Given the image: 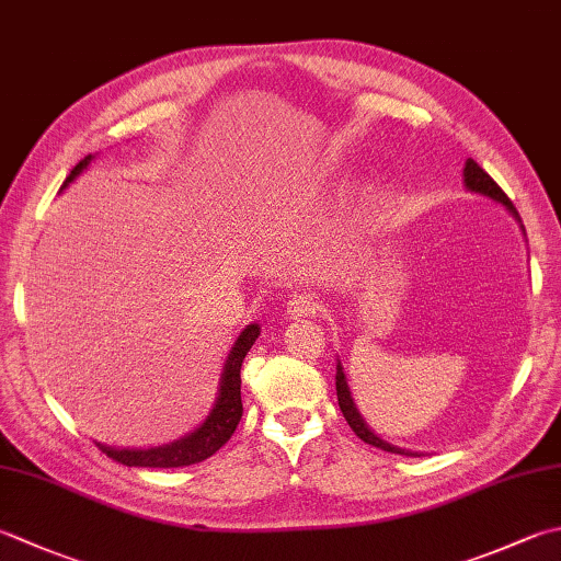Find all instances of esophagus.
<instances>
[{"label": "esophagus", "instance_id": "34e87169", "mask_svg": "<svg viewBox=\"0 0 561 561\" xmlns=\"http://www.w3.org/2000/svg\"><path fill=\"white\" fill-rule=\"evenodd\" d=\"M321 311V304H318V296L311 291H294L287 301V316L289 318H306L316 316Z\"/></svg>", "mask_w": 561, "mask_h": 561}]
</instances>
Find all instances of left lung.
<instances>
[{
	"instance_id": "obj_1",
	"label": "left lung",
	"mask_w": 561,
	"mask_h": 561,
	"mask_svg": "<svg viewBox=\"0 0 561 561\" xmlns=\"http://www.w3.org/2000/svg\"><path fill=\"white\" fill-rule=\"evenodd\" d=\"M465 184L469 186L471 192H477V194H484V196H489V199H493V202L503 204V206L508 208L511 214H515V218H518V211H515V206H513V202L508 199V194L503 192L501 186H499L496 182H493V180L489 178V172L481 170L474 160H467V164H465ZM335 391H337V403H340V411H343V415H345L347 425L353 427V433L359 437V440H365L367 445H375V447L383 449V453L405 455V457H421V455H415V453H405V449H401V447H393V445H389V443H383L381 437H377L375 433L369 431V427L365 425V421H362V415L357 413V409H355L353 399H350L347 381H345V375H343V367H340V365H337V375H335Z\"/></svg>"
}]
</instances>
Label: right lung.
Listing matches in <instances>:
<instances>
[{"label": "right lung", "mask_w": 561, "mask_h": 561, "mask_svg": "<svg viewBox=\"0 0 561 561\" xmlns=\"http://www.w3.org/2000/svg\"><path fill=\"white\" fill-rule=\"evenodd\" d=\"M92 156H87L72 168L62 186H68L77 174H80ZM260 335V328L252 323L248 325L240 337L236 340L233 350L226 359V369L221 377V391H218V401L214 405L211 415H208L202 427H196L192 435L182 437V440L164 445V447H152V449H112V447H99L106 457H112L114 462L126 465V467H156V469H172V467H190L199 465L204 459L218 453L228 440L230 435L236 433L240 423V415H243V401H240V367H243V359L250 353L252 343H255Z\"/></svg>", "instance_id": "right-lung-1"}]
</instances>
